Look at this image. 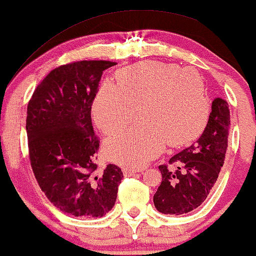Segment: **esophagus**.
Wrapping results in <instances>:
<instances>
[{"mask_svg": "<svg viewBox=\"0 0 256 256\" xmlns=\"http://www.w3.org/2000/svg\"><path fill=\"white\" fill-rule=\"evenodd\" d=\"M139 170L137 169H130V168H125V169H122V172H124V176H132V174H134L136 172H138Z\"/></svg>", "mask_w": 256, "mask_h": 256, "instance_id": "obj_1", "label": "esophagus"}]
</instances>
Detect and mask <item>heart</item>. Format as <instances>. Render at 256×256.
<instances>
[{"label":"heart","mask_w":256,"mask_h":256,"mask_svg":"<svg viewBox=\"0 0 256 256\" xmlns=\"http://www.w3.org/2000/svg\"><path fill=\"white\" fill-rule=\"evenodd\" d=\"M117 82L100 86L92 106L93 118L105 134L124 128L137 116L142 122L110 136V160L142 168L166 146H180L203 131L210 100L204 82L192 68L174 64L143 61L119 70Z\"/></svg>","instance_id":"obj_1"}]
</instances>
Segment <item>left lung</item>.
Wrapping results in <instances>:
<instances>
[{
    "label": "left lung",
    "instance_id": "left-lung-1",
    "mask_svg": "<svg viewBox=\"0 0 256 256\" xmlns=\"http://www.w3.org/2000/svg\"><path fill=\"white\" fill-rule=\"evenodd\" d=\"M230 112L226 100L212 102L208 122L195 143L170 158L177 169L160 166L162 182L154 196L162 214L183 215L204 202L218 180L228 148Z\"/></svg>",
    "mask_w": 256,
    "mask_h": 256
}]
</instances>
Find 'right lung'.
<instances>
[{"instance_id":"1","label":"right lung","mask_w":256,"mask_h":256,"mask_svg":"<svg viewBox=\"0 0 256 256\" xmlns=\"http://www.w3.org/2000/svg\"><path fill=\"white\" fill-rule=\"evenodd\" d=\"M114 64L84 60L58 67L28 102L26 130L35 178L56 208L76 218L108 214L122 178L114 164L98 170L99 139L90 119L102 72Z\"/></svg>"}]
</instances>
